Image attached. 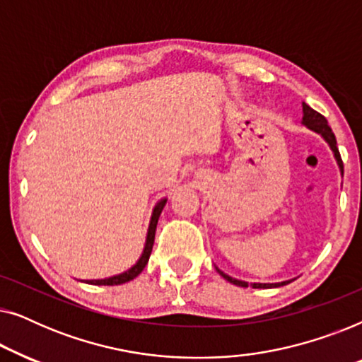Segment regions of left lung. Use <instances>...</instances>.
<instances>
[{
    "label": "left lung",
    "instance_id": "1",
    "mask_svg": "<svg viewBox=\"0 0 362 362\" xmlns=\"http://www.w3.org/2000/svg\"><path fill=\"white\" fill-rule=\"evenodd\" d=\"M303 123L308 128H311V130H315L316 133H320V135L323 136L325 140L329 143L331 150H333L334 156H336V161H338V165L341 168V173H343V168H344L343 166V160H341L339 150H338V146H336V136H334L333 130H331V127L328 125V120H326V118L321 115V113L313 110V108H311L310 105H306V103H303ZM217 272H219V274L224 276L227 281H230V284H234L237 286H249V284H247V281H240V280L232 279V276L222 274L221 270H217ZM286 284H290V281H281V284H252V286H254V288H272V286H281V285H286Z\"/></svg>",
    "mask_w": 362,
    "mask_h": 362
}]
</instances>
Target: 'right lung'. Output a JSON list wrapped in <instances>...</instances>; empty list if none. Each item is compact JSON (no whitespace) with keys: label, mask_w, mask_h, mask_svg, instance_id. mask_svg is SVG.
<instances>
[{"label":"right lung","mask_w":362,"mask_h":362,"mask_svg":"<svg viewBox=\"0 0 362 362\" xmlns=\"http://www.w3.org/2000/svg\"><path fill=\"white\" fill-rule=\"evenodd\" d=\"M166 204V199L160 201L155 207V211H153V216H151V222H150V229H148V237H146V245H145V250H143V255L141 259L136 262V265H133L130 270L125 272V274H120V275H115V276H110V279H105V280H87V284L90 285H122V284H127V281H130L135 279L141 274V270L145 269V265L148 264V259H150L151 255V249H153V242H155V232H156V224H158V219H160V214L163 211V207Z\"/></svg>","instance_id":"add662e5"}]
</instances>
